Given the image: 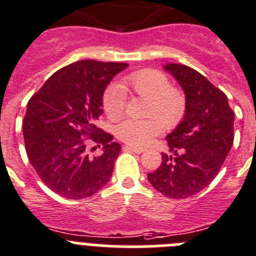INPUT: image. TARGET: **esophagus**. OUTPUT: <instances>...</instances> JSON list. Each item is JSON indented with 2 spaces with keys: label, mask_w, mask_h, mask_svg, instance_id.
<instances>
[{
  "label": "esophagus",
  "mask_w": 256,
  "mask_h": 256,
  "mask_svg": "<svg viewBox=\"0 0 256 256\" xmlns=\"http://www.w3.org/2000/svg\"><path fill=\"white\" fill-rule=\"evenodd\" d=\"M124 148H125V150H130V151H132V152H136V154H142L144 151H145V148H136V146H132V145H126Z\"/></svg>",
  "instance_id": "esophagus-1"
}]
</instances>
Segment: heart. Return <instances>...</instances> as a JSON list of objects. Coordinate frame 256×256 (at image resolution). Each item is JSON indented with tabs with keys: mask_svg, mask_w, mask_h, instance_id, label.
Here are the masks:
<instances>
[{
	"mask_svg": "<svg viewBox=\"0 0 256 256\" xmlns=\"http://www.w3.org/2000/svg\"><path fill=\"white\" fill-rule=\"evenodd\" d=\"M128 94L148 98L146 120L122 121L116 128V136L132 146H145L161 134L162 124L171 128L185 115L186 98L178 88L170 86V81L156 70H138L124 76L118 85H111L102 95V108L108 118L120 120L125 114ZM163 122L161 123L160 121Z\"/></svg>",
	"mask_w": 256,
	"mask_h": 256,
	"instance_id": "1",
	"label": "heart"
}]
</instances>
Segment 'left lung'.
<instances>
[{
    "label": "left lung",
    "mask_w": 256,
    "mask_h": 256,
    "mask_svg": "<svg viewBox=\"0 0 256 256\" xmlns=\"http://www.w3.org/2000/svg\"><path fill=\"white\" fill-rule=\"evenodd\" d=\"M185 92L182 121L166 136L170 155L148 174L151 185L172 199L204 190L222 168L234 142V112L228 98L205 76L178 64L164 66Z\"/></svg>",
    "instance_id": "1"
}]
</instances>
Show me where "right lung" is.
<instances>
[{"mask_svg":"<svg viewBox=\"0 0 256 256\" xmlns=\"http://www.w3.org/2000/svg\"><path fill=\"white\" fill-rule=\"evenodd\" d=\"M126 68L124 62H74L56 71L30 98L24 148L42 182L56 194L85 199L110 180L121 146L96 121L102 114L105 88ZM90 143L103 146L100 156L88 155Z\"/></svg>","mask_w":256,"mask_h":256,"instance_id":"obj_1","label":"right lung"}]
</instances>
